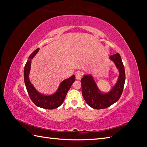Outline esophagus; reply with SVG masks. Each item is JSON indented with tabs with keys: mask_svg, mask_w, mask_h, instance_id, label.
Masks as SVG:
<instances>
[{
	"mask_svg": "<svg viewBox=\"0 0 147 147\" xmlns=\"http://www.w3.org/2000/svg\"><path fill=\"white\" fill-rule=\"evenodd\" d=\"M82 76H83V73L81 71H78L76 73V78L77 80H81Z\"/></svg>",
	"mask_w": 147,
	"mask_h": 147,
	"instance_id": "1",
	"label": "esophagus"
}]
</instances>
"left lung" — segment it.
<instances>
[{"label": "left lung", "instance_id": "1", "mask_svg": "<svg viewBox=\"0 0 147 147\" xmlns=\"http://www.w3.org/2000/svg\"><path fill=\"white\" fill-rule=\"evenodd\" d=\"M110 59L115 64L120 74L117 83L108 93H101L91 75H84L81 80L83 96L86 103L94 109L100 110L110 107L120 99L123 90L125 72L121 56L117 53L110 56Z\"/></svg>", "mask_w": 147, "mask_h": 147}]
</instances>
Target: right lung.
<instances>
[{"mask_svg":"<svg viewBox=\"0 0 147 147\" xmlns=\"http://www.w3.org/2000/svg\"><path fill=\"white\" fill-rule=\"evenodd\" d=\"M39 49L38 48L34 51L29 56L27 61L24 70V83L30 100L37 107L44 109H48V110H53V109H55L60 107L63 103L67 91H69L71 85L75 81V76L73 75L72 76L61 82L56 93L52 95L46 96V95L39 93L33 86L29 79L30 66H31V60L38 52Z\"/></svg>","mask_w":147,"mask_h":147,"instance_id":"right-lung-1","label":"right lung"}]
</instances>
